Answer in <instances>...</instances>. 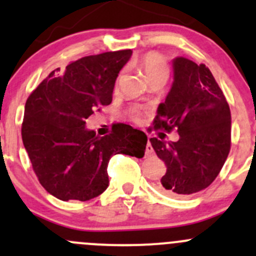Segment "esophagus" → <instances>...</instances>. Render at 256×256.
<instances>
[{
    "instance_id": "esophagus-1",
    "label": "esophagus",
    "mask_w": 256,
    "mask_h": 256,
    "mask_svg": "<svg viewBox=\"0 0 256 256\" xmlns=\"http://www.w3.org/2000/svg\"><path fill=\"white\" fill-rule=\"evenodd\" d=\"M154 155V148L152 146H151L150 141L148 142V145H146V150H145V156L146 158H150V156Z\"/></svg>"
}]
</instances>
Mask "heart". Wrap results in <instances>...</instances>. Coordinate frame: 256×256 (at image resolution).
I'll return each instance as SVG.
<instances>
[{"label": "heart", "instance_id": "1", "mask_svg": "<svg viewBox=\"0 0 256 256\" xmlns=\"http://www.w3.org/2000/svg\"><path fill=\"white\" fill-rule=\"evenodd\" d=\"M138 68L146 78V80L151 81L155 78H168V66L162 54L156 52H148L145 56L141 57L138 62ZM134 118H136V111L134 112Z\"/></svg>", "mask_w": 256, "mask_h": 256}]
</instances>
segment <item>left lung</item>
Instances as JSON below:
<instances>
[{"label":"left lung","mask_w":256,"mask_h":256,"mask_svg":"<svg viewBox=\"0 0 256 256\" xmlns=\"http://www.w3.org/2000/svg\"><path fill=\"white\" fill-rule=\"evenodd\" d=\"M155 130L178 132L176 142L151 138L166 172L158 190L185 198L206 188L216 178L232 145L229 104L212 71L191 60H174V82L154 120Z\"/></svg>","instance_id":"obj_1"}]
</instances>
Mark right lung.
Returning a JSON list of instances; mask_svg holds the SVG:
<instances>
[{
  "mask_svg": "<svg viewBox=\"0 0 256 256\" xmlns=\"http://www.w3.org/2000/svg\"><path fill=\"white\" fill-rule=\"evenodd\" d=\"M131 50L81 57L52 71L24 105L22 141L44 190L62 202H88L108 186V165L116 154L142 158L148 136L126 124L98 136L86 118L110 105L116 78Z\"/></svg>",
  "mask_w": 256,
  "mask_h": 256,
  "instance_id": "obj_1",
  "label": "right lung"
}]
</instances>
